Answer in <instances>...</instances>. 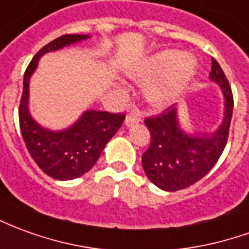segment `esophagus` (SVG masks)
Here are the masks:
<instances>
[{
	"label": "esophagus",
	"instance_id": "1",
	"mask_svg": "<svg viewBox=\"0 0 249 249\" xmlns=\"http://www.w3.org/2000/svg\"><path fill=\"white\" fill-rule=\"evenodd\" d=\"M140 121H142L140 114H137V113H129V114L126 116V119H125V125H126V126H132V125L137 124V123H140Z\"/></svg>",
	"mask_w": 249,
	"mask_h": 249
}]
</instances>
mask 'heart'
<instances>
[{
  "label": "heart",
  "instance_id": "obj_1",
  "mask_svg": "<svg viewBox=\"0 0 249 249\" xmlns=\"http://www.w3.org/2000/svg\"><path fill=\"white\" fill-rule=\"evenodd\" d=\"M196 71V60L187 53L166 50L154 53L129 70V76L144 83L145 100L155 107L164 105L189 85Z\"/></svg>",
  "mask_w": 249,
  "mask_h": 249
}]
</instances>
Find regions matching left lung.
Returning <instances> with one entry per match:
<instances>
[{
  "instance_id": "obj_1",
  "label": "left lung",
  "mask_w": 249,
  "mask_h": 249,
  "mask_svg": "<svg viewBox=\"0 0 249 249\" xmlns=\"http://www.w3.org/2000/svg\"><path fill=\"white\" fill-rule=\"evenodd\" d=\"M209 79L221 88L224 95V117L214 132H185L179 124L177 105L144 121L151 132V144L142 156V168L149 180L161 190L177 191L194 185L214 167L227 145L233 95L215 59H212Z\"/></svg>"
}]
</instances>
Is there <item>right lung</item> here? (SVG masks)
I'll return each mask as SVG.
<instances>
[{"label":"right lung","mask_w":249,"mask_h":249,"mask_svg":"<svg viewBox=\"0 0 249 249\" xmlns=\"http://www.w3.org/2000/svg\"><path fill=\"white\" fill-rule=\"evenodd\" d=\"M89 35H63L40 50L24 74L18 119L25 145L36 164L51 178L71 180L86 174L98 160L107 142L125 120L123 113L86 110L75 123L62 130L47 129L29 112V79L39 59L47 53L89 39Z\"/></svg>","instance_id":"right-lung-1"}]
</instances>
